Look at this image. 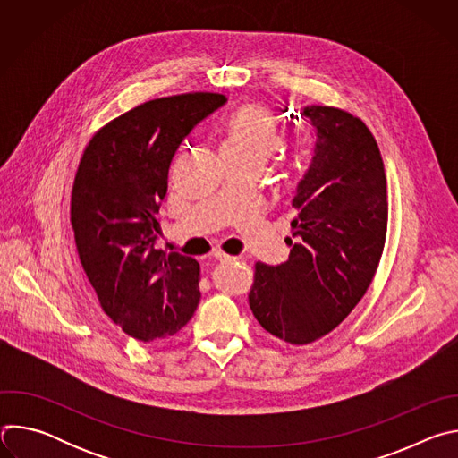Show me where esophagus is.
<instances>
[{"instance_id":"34e87169","label":"esophagus","mask_w":458,"mask_h":458,"mask_svg":"<svg viewBox=\"0 0 458 458\" xmlns=\"http://www.w3.org/2000/svg\"><path fill=\"white\" fill-rule=\"evenodd\" d=\"M212 257L214 259H217V260H221V263H232V260H235V257H232V255H228V253H225V251H214L212 253Z\"/></svg>"}]
</instances>
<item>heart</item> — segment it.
<instances>
[{
    "instance_id": "b5f03b06",
    "label": "heart",
    "mask_w": 458,
    "mask_h": 458,
    "mask_svg": "<svg viewBox=\"0 0 458 458\" xmlns=\"http://www.w3.org/2000/svg\"><path fill=\"white\" fill-rule=\"evenodd\" d=\"M221 154L228 163H257L263 166L277 154L286 132L279 119L263 105L248 103L233 110L219 128ZM310 148L301 147L293 154V165L301 166L308 161Z\"/></svg>"
}]
</instances>
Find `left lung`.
I'll return each instance as SVG.
<instances>
[{
	"label": "left lung",
	"instance_id": "8db88e82",
	"mask_svg": "<svg viewBox=\"0 0 458 458\" xmlns=\"http://www.w3.org/2000/svg\"><path fill=\"white\" fill-rule=\"evenodd\" d=\"M315 156L292 203L286 263H255L250 308L267 332L310 344L335 330L368 292L387 230L378 145L366 123L337 106H306Z\"/></svg>",
	"mask_w": 458,
	"mask_h": 458
}]
</instances>
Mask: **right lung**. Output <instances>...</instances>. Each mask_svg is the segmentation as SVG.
Listing matches in <instances>:
<instances>
[{
	"mask_svg": "<svg viewBox=\"0 0 458 458\" xmlns=\"http://www.w3.org/2000/svg\"><path fill=\"white\" fill-rule=\"evenodd\" d=\"M226 96L159 98L112 119L89 141L71 199L81 267L103 311L143 343L177 334L199 304V263L156 248L172 157Z\"/></svg>",
	"mask_w": 458,
	"mask_h": 458,
	"instance_id": "add662e5",
	"label": "right lung"
}]
</instances>
